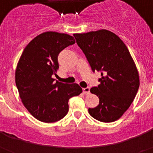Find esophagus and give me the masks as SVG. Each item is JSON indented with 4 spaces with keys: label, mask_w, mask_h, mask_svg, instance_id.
<instances>
[{
    "label": "esophagus",
    "mask_w": 153,
    "mask_h": 153,
    "mask_svg": "<svg viewBox=\"0 0 153 153\" xmlns=\"http://www.w3.org/2000/svg\"><path fill=\"white\" fill-rule=\"evenodd\" d=\"M90 87L89 86H86L85 88H83V92L84 94H89L90 93Z\"/></svg>",
    "instance_id": "esophagus-1"
}]
</instances>
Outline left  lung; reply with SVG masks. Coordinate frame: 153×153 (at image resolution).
<instances>
[{
	"instance_id": "1",
	"label": "left lung",
	"mask_w": 153,
	"mask_h": 153,
	"mask_svg": "<svg viewBox=\"0 0 153 153\" xmlns=\"http://www.w3.org/2000/svg\"><path fill=\"white\" fill-rule=\"evenodd\" d=\"M93 72L100 71V84L90 92L100 99L99 105L89 108L92 117L111 123L129 109L140 87L137 69L129 51L117 35L106 30L74 34Z\"/></svg>"
}]
</instances>
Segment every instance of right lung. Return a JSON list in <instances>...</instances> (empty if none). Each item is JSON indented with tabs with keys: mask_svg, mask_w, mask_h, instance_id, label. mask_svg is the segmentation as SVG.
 Wrapping results in <instances>:
<instances>
[{
	"mask_svg": "<svg viewBox=\"0 0 153 153\" xmlns=\"http://www.w3.org/2000/svg\"><path fill=\"white\" fill-rule=\"evenodd\" d=\"M74 44V36L45 32L30 42L19 60L15 82L20 97L30 113L41 122L63 119L69 111V100L83 91L76 83H60L52 78L59 68V53Z\"/></svg>",
	"mask_w": 153,
	"mask_h": 153,
	"instance_id": "1",
	"label": "right lung"
}]
</instances>
